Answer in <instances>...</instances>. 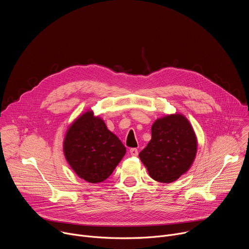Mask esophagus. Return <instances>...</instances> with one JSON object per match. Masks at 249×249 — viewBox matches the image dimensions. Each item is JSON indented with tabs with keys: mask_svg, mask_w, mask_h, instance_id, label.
Wrapping results in <instances>:
<instances>
[{
	"mask_svg": "<svg viewBox=\"0 0 249 249\" xmlns=\"http://www.w3.org/2000/svg\"><path fill=\"white\" fill-rule=\"evenodd\" d=\"M138 150L137 149H135V148H132V149H130V155L131 156H133V157H137L138 156Z\"/></svg>",
	"mask_w": 249,
	"mask_h": 249,
	"instance_id": "34e87169",
	"label": "esophagus"
}]
</instances>
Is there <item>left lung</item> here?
I'll list each match as a JSON object with an SVG mask.
<instances>
[{"instance_id": "left-lung-1", "label": "left lung", "mask_w": 249, "mask_h": 249, "mask_svg": "<svg viewBox=\"0 0 249 249\" xmlns=\"http://www.w3.org/2000/svg\"><path fill=\"white\" fill-rule=\"evenodd\" d=\"M197 139L189 121L182 114L157 119L152 139L139 157L153 179L170 183L178 179L194 161Z\"/></svg>"}]
</instances>
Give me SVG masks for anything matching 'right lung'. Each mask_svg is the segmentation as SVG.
<instances>
[{
    "mask_svg": "<svg viewBox=\"0 0 249 249\" xmlns=\"http://www.w3.org/2000/svg\"><path fill=\"white\" fill-rule=\"evenodd\" d=\"M65 158L81 178L90 183L108 178L126 153V148L103 120L88 111L67 130Z\"/></svg>",
    "mask_w": 249,
    "mask_h": 249,
    "instance_id": "right-lung-1",
    "label": "right lung"
}]
</instances>
